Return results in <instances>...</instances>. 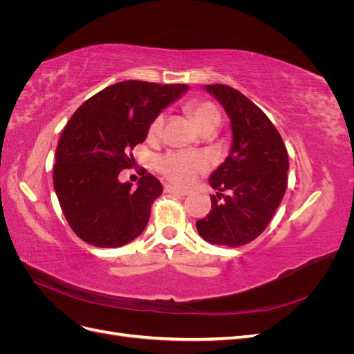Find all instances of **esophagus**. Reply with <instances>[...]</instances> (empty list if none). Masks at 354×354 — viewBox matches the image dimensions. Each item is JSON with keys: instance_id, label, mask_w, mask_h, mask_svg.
I'll list each match as a JSON object with an SVG mask.
<instances>
[{"instance_id": "1", "label": "esophagus", "mask_w": 354, "mask_h": 354, "mask_svg": "<svg viewBox=\"0 0 354 354\" xmlns=\"http://www.w3.org/2000/svg\"><path fill=\"white\" fill-rule=\"evenodd\" d=\"M164 190L167 192V194H173V195H178V196H186L187 195L186 190H180V189L174 187V186H169V185H165Z\"/></svg>"}]
</instances>
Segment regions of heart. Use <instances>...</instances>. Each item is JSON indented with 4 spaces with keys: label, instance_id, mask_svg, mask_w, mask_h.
Here are the masks:
<instances>
[{
    "label": "heart",
    "instance_id": "heart-1",
    "mask_svg": "<svg viewBox=\"0 0 354 354\" xmlns=\"http://www.w3.org/2000/svg\"><path fill=\"white\" fill-rule=\"evenodd\" d=\"M186 111L201 131L209 127L216 128L221 121V113L217 106L207 100H192L186 104ZM164 121L165 118L160 113L151 122L147 130L149 140H158L162 136ZM207 168L208 160L201 153L169 152L158 160L159 173L177 186H189L195 177Z\"/></svg>",
    "mask_w": 354,
    "mask_h": 354
}]
</instances>
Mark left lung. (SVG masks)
<instances>
[{"label":"left lung","instance_id":"1","mask_svg":"<svg viewBox=\"0 0 354 354\" xmlns=\"http://www.w3.org/2000/svg\"><path fill=\"white\" fill-rule=\"evenodd\" d=\"M227 112L233 143L230 155L209 177L211 211L196 221L201 236L230 248L264 232L285 195L288 152L279 131L248 97L229 85H205Z\"/></svg>","mask_w":354,"mask_h":354}]
</instances>
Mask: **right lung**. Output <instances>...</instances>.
I'll use <instances>...</instances> for the list:
<instances>
[{
	"mask_svg": "<svg viewBox=\"0 0 354 354\" xmlns=\"http://www.w3.org/2000/svg\"><path fill=\"white\" fill-rule=\"evenodd\" d=\"M186 90V84L122 81L71 116L56 149L53 185L66 221L84 242L118 248L145 230L162 185L145 174L134 189L118 176L131 167V151L145 142L151 122Z\"/></svg>",
	"mask_w": 354,
	"mask_h": 354,
	"instance_id": "obj_1",
	"label": "right lung"
}]
</instances>
